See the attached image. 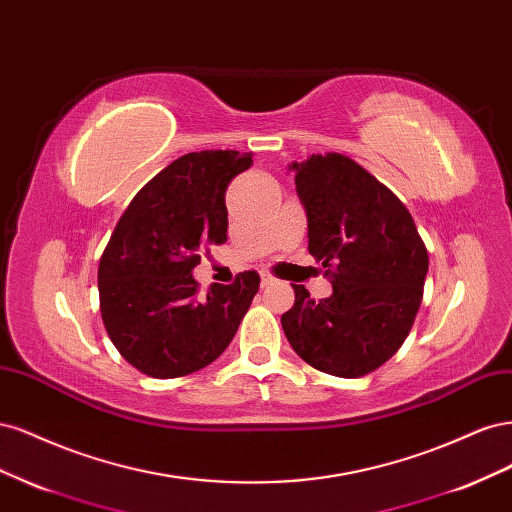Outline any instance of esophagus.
Returning <instances> with one entry per match:
<instances>
[{"label": "esophagus", "mask_w": 512, "mask_h": 512, "mask_svg": "<svg viewBox=\"0 0 512 512\" xmlns=\"http://www.w3.org/2000/svg\"><path fill=\"white\" fill-rule=\"evenodd\" d=\"M273 284H275V277L271 273H267V271H262L260 273V288H269Z\"/></svg>", "instance_id": "1"}]
</instances>
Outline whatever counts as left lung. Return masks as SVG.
<instances>
[{
  "mask_svg": "<svg viewBox=\"0 0 512 512\" xmlns=\"http://www.w3.org/2000/svg\"><path fill=\"white\" fill-rule=\"evenodd\" d=\"M305 209L309 254L333 277V294L294 288L282 316L292 350L339 378L378 369L404 344L423 299L429 258L410 211L354 160L327 153L290 162Z\"/></svg>",
  "mask_w": 512,
  "mask_h": 512,
  "instance_id": "8db88e82",
  "label": "left lung"
}]
</instances>
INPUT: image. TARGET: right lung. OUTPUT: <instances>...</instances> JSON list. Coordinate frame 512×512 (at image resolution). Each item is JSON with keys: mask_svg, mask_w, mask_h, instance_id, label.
Wrapping results in <instances>:
<instances>
[{"mask_svg": "<svg viewBox=\"0 0 512 512\" xmlns=\"http://www.w3.org/2000/svg\"><path fill=\"white\" fill-rule=\"evenodd\" d=\"M252 153H185L138 192L100 258V312L123 359L151 378H179L213 363L235 337L260 277L196 294L200 250L222 245L226 188Z\"/></svg>", "mask_w": 512, "mask_h": 512, "instance_id": "obj_1", "label": "right lung"}]
</instances>
